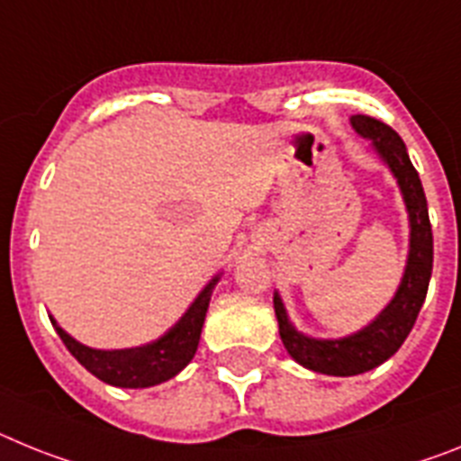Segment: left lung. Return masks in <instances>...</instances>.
<instances>
[{
  "mask_svg": "<svg viewBox=\"0 0 461 461\" xmlns=\"http://www.w3.org/2000/svg\"><path fill=\"white\" fill-rule=\"evenodd\" d=\"M350 125L359 136L369 139L378 158L397 178L411 222V246H408L406 269L397 294L380 311L374 322L343 339H313L297 331L287 318L280 294L278 292L274 294L280 341L290 352V357L306 369L327 375L364 374L387 362L402 348L427 297L431 264H434V236H431L427 197L418 171L406 153V143L390 125L371 115H352Z\"/></svg>",
  "mask_w": 461,
  "mask_h": 461,
  "instance_id": "left-lung-1",
  "label": "left lung"
}]
</instances>
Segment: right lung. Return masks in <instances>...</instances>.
<instances>
[{"label": "right lung", "mask_w": 461, "mask_h": 461, "mask_svg": "<svg viewBox=\"0 0 461 461\" xmlns=\"http://www.w3.org/2000/svg\"><path fill=\"white\" fill-rule=\"evenodd\" d=\"M218 280L220 274L199 292L197 299L183 313V318L167 334L159 336L158 341L146 343V346L125 348V350H97V348H87L71 339L53 318H50V322H53L55 331L67 346V350L92 375H97L99 380L115 387H134V390L136 387H153L164 380L174 378L176 374H181L190 364V359L194 357L208 302H211V294H213Z\"/></svg>", "instance_id": "obj_1"}]
</instances>
